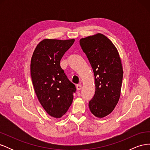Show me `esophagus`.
<instances>
[{"mask_svg": "<svg viewBox=\"0 0 150 150\" xmlns=\"http://www.w3.org/2000/svg\"><path fill=\"white\" fill-rule=\"evenodd\" d=\"M76 88H77V90L79 91L82 89V86H81V84H78L76 86Z\"/></svg>", "mask_w": 150, "mask_h": 150, "instance_id": "obj_1", "label": "esophagus"}]
</instances>
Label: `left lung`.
<instances>
[{"mask_svg": "<svg viewBox=\"0 0 150 150\" xmlns=\"http://www.w3.org/2000/svg\"><path fill=\"white\" fill-rule=\"evenodd\" d=\"M94 72L95 94L89 102V110L98 117H103L114 110L121 94L123 71L117 50L102 34L79 40Z\"/></svg>", "mask_w": 150, "mask_h": 150, "instance_id": "obj_1", "label": "left lung"}]
</instances>
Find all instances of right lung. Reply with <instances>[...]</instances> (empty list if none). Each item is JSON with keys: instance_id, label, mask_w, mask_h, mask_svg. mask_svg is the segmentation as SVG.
<instances>
[{"instance_id": "obj_1", "label": "right lung", "mask_w": 150, "mask_h": 150, "mask_svg": "<svg viewBox=\"0 0 150 150\" xmlns=\"http://www.w3.org/2000/svg\"><path fill=\"white\" fill-rule=\"evenodd\" d=\"M74 39H44L36 46L30 61V75L38 100L48 114L59 118L67 111L76 86L60 66Z\"/></svg>"}]
</instances>
